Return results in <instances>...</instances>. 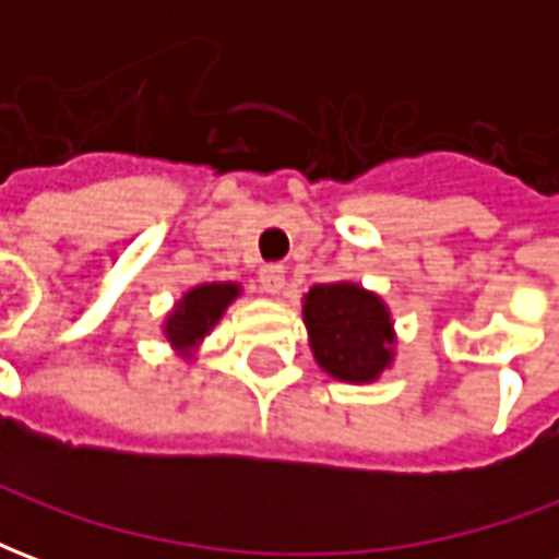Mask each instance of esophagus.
I'll list each match as a JSON object with an SVG mask.
<instances>
[{"label":"esophagus","instance_id":"34e87169","mask_svg":"<svg viewBox=\"0 0 559 559\" xmlns=\"http://www.w3.org/2000/svg\"><path fill=\"white\" fill-rule=\"evenodd\" d=\"M257 278H260V287H263V290L275 296V293H281V287H284V266H278V263L260 266Z\"/></svg>","mask_w":559,"mask_h":559}]
</instances>
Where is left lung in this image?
Here are the masks:
<instances>
[{"mask_svg": "<svg viewBox=\"0 0 559 559\" xmlns=\"http://www.w3.org/2000/svg\"><path fill=\"white\" fill-rule=\"evenodd\" d=\"M317 365L347 383H371L392 362V320L359 284H314L302 305Z\"/></svg>", "mask_w": 559, "mask_h": 559, "instance_id": "obj_1", "label": "left lung"}]
</instances>
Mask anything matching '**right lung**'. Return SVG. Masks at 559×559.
Listing matches in <instances>:
<instances>
[{
  "label": "right lung",
  "instance_id": "obj_1",
  "mask_svg": "<svg viewBox=\"0 0 559 559\" xmlns=\"http://www.w3.org/2000/svg\"><path fill=\"white\" fill-rule=\"evenodd\" d=\"M239 296V284H200L182 296V302L167 317V341L179 350H191L197 341H203L209 329L215 326L224 308Z\"/></svg>",
  "mask_w": 559,
  "mask_h": 559
}]
</instances>
